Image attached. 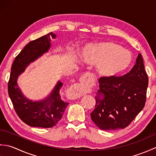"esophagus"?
<instances>
[{
	"label": "esophagus",
	"instance_id": "obj_1",
	"mask_svg": "<svg viewBox=\"0 0 156 156\" xmlns=\"http://www.w3.org/2000/svg\"><path fill=\"white\" fill-rule=\"evenodd\" d=\"M91 77H92V74H90V73H86V74H84L81 77L80 81L84 82L87 80L88 78H90ZM72 99H77V98H79L80 97V92H79L76 91V90H72Z\"/></svg>",
	"mask_w": 156,
	"mask_h": 156
}]
</instances>
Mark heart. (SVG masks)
I'll return each instance as SVG.
<instances>
[{"mask_svg":"<svg viewBox=\"0 0 156 156\" xmlns=\"http://www.w3.org/2000/svg\"><path fill=\"white\" fill-rule=\"evenodd\" d=\"M85 63L97 65L101 77L112 78L127 72L133 63L131 53L112 41H101L88 45L82 53Z\"/></svg>","mask_w":156,"mask_h":156,"instance_id":"heart-1","label":"heart"}]
</instances>
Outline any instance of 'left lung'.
<instances>
[{
	"label": "left lung",
	"instance_id": "obj_1",
	"mask_svg": "<svg viewBox=\"0 0 156 156\" xmlns=\"http://www.w3.org/2000/svg\"><path fill=\"white\" fill-rule=\"evenodd\" d=\"M92 121L102 130L124 129L144 108L148 86L144 59L140 54L136 64L121 77L99 78Z\"/></svg>",
	"mask_w": 156,
	"mask_h": 156
}]
</instances>
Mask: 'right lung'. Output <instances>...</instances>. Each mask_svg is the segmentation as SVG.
Segmentation results:
<instances>
[{
	"mask_svg": "<svg viewBox=\"0 0 156 156\" xmlns=\"http://www.w3.org/2000/svg\"><path fill=\"white\" fill-rule=\"evenodd\" d=\"M55 39L52 32L30 41L15 58L11 67L8 92L15 110L19 118L31 127L49 128L55 126L62 117L68 102L62 100L60 89L63 83L58 80L47 97L33 101L23 94L17 83L20 75L31 63L40 58L50 49L51 39Z\"/></svg>",
	"mask_w": 156,
	"mask_h": 156,
	"instance_id": "add662e5",
	"label": "right lung"
}]
</instances>
